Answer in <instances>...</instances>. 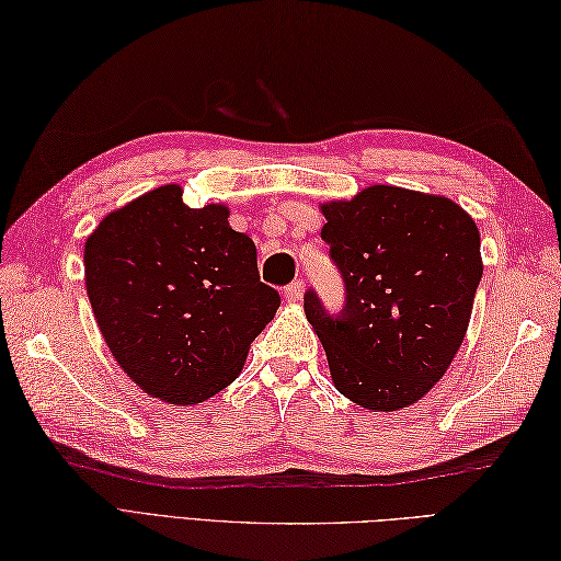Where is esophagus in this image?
Returning <instances> with one entry per match:
<instances>
[{
	"label": "esophagus",
	"mask_w": 561,
	"mask_h": 561,
	"mask_svg": "<svg viewBox=\"0 0 561 561\" xmlns=\"http://www.w3.org/2000/svg\"><path fill=\"white\" fill-rule=\"evenodd\" d=\"M283 295H285V299H288V302H299V299H302V295H305V280L297 278L290 285H285Z\"/></svg>",
	"instance_id": "obj_1"
}]
</instances>
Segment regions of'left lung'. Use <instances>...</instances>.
Returning <instances> with one entry per match:
<instances>
[{"label":"left lung","mask_w":561,"mask_h":561,"mask_svg":"<svg viewBox=\"0 0 561 561\" xmlns=\"http://www.w3.org/2000/svg\"><path fill=\"white\" fill-rule=\"evenodd\" d=\"M321 238L345 285L331 313L313 290L307 319L335 388L376 412L421 400L467 335L483 276L481 236L459 204L392 185L323 204Z\"/></svg>","instance_id":"8db88e82"}]
</instances>
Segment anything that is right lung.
<instances>
[{
	"label": "right lung",
	"mask_w": 561,
	"mask_h": 561,
	"mask_svg": "<svg viewBox=\"0 0 561 561\" xmlns=\"http://www.w3.org/2000/svg\"><path fill=\"white\" fill-rule=\"evenodd\" d=\"M85 285L118 366L171 404H197L233 383L280 307L228 209H190L178 185L104 218L85 242Z\"/></svg>",
	"instance_id": "right-lung-1"
}]
</instances>
